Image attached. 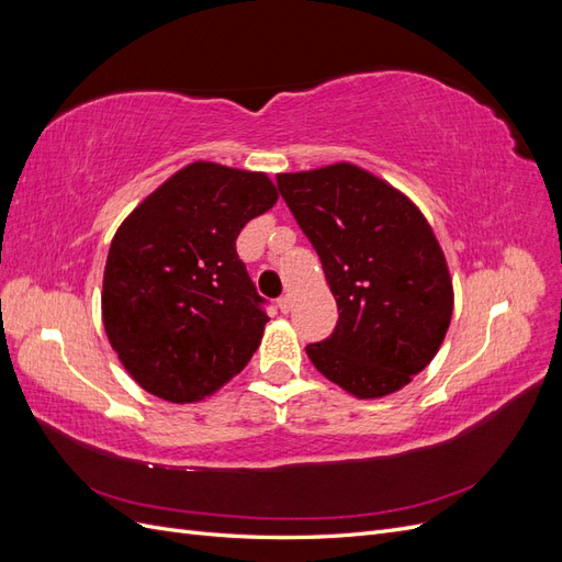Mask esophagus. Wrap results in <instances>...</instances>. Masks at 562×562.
I'll list each match as a JSON object with an SVG mask.
<instances>
[{
    "mask_svg": "<svg viewBox=\"0 0 562 562\" xmlns=\"http://www.w3.org/2000/svg\"><path fill=\"white\" fill-rule=\"evenodd\" d=\"M277 307L281 310V314H288V312H291V307H293V302H291V297H288V295H281L277 300Z\"/></svg>",
    "mask_w": 562,
    "mask_h": 562,
    "instance_id": "esophagus-1",
    "label": "esophagus"
}]
</instances>
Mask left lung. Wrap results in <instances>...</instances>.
Listing matches in <instances>:
<instances>
[{
    "mask_svg": "<svg viewBox=\"0 0 562 562\" xmlns=\"http://www.w3.org/2000/svg\"><path fill=\"white\" fill-rule=\"evenodd\" d=\"M318 252L337 326L307 356L356 398H382L431 363L452 318L446 255L415 203L353 164L279 173Z\"/></svg>",
    "mask_w": 562,
    "mask_h": 562,
    "instance_id": "8db88e82",
    "label": "left lung"
}]
</instances>
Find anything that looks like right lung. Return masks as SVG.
Listing matches in <instances>:
<instances>
[{
	"label": "right lung",
	"mask_w": 562,
	"mask_h": 562,
	"mask_svg": "<svg viewBox=\"0 0 562 562\" xmlns=\"http://www.w3.org/2000/svg\"><path fill=\"white\" fill-rule=\"evenodd\" d=\"M277 199L265 173L194 161L116 229L103 323L119 361L151 396L206 398L260 347L269 316L236 236Z\"/></svg>",
	"instance_id": "obj_1"
}]
</instances>
